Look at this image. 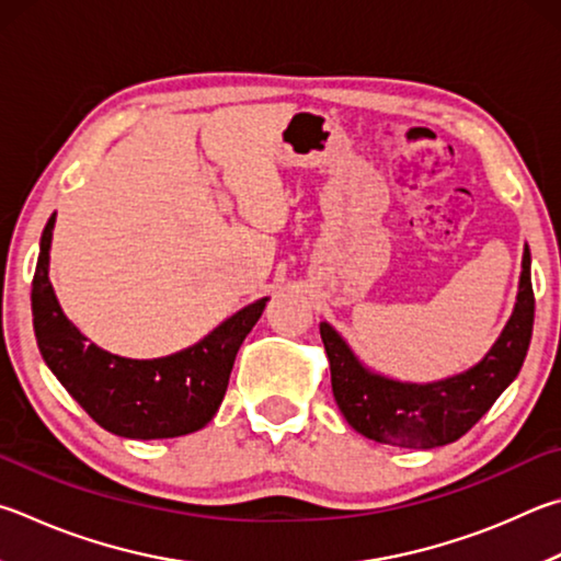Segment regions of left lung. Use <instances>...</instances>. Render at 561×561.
<instances>
[{"label":"left lung","mask_w":561,"mask_h":561,"mask_svg":"<svg viewBox=\"0 0 561 561\" xmlns=\"http://www.w3.org/2000/svg\"><path fill=\"white\" fill-rule=\"evenodd\" d=\"M535 291L529 279V250L523 254L520 291L511 321L476 368L430 385L397 382L365 370L329 323L321 341L331 363L335 404L355 432L402 449H434L451 444L491 410L517 373L533 339Z\"/></svg>","instance_id":"8db88e82"}]
</instances>
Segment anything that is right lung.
<instances>
[{
    "instance_id": "right-lung-1",
    "label": "right lung",
    "mask_w": 561,
    "mask_h": 561,
    "mask_svg": "<svg viewBox=\"0 0 561 561\" xmlns=\"http://www.w3.org/2000/svg\"><path fill=\"white\" fill-rule=\"evenodd\" d=\"M50 216L32 282L38 351L70 397L103 426L125 439H171L206 426L226 397L232 363L262 316L267 299L250 304L188 351L157 360L112 355L88 339L60 311L48 282Z\"/></svg>"
}]
</instances>
